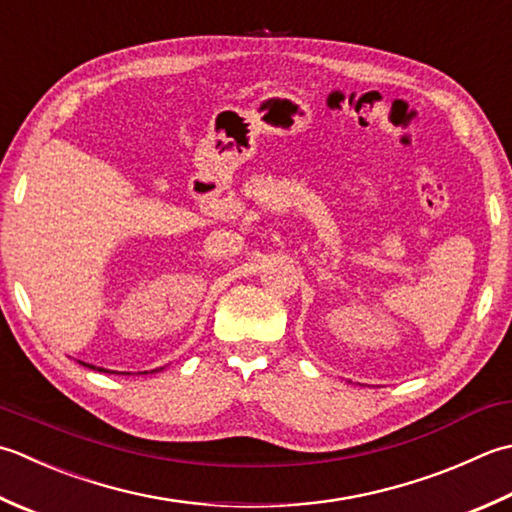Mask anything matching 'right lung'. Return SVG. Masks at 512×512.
<instances>
[{"mask_svg":"<svg viewBox=\"0 0 512 512\" xmlns=\"http://www.w3.org/2000/svg\"><path fill=\"white\" fill-rule=\"evenodd\" d=\"M84 364V362H82ZM84 366H88V368H93V370H99V373H110V370H104V368H97V366H90V364H84Z\"/></svg>","mask_w":512,"mask_h":512,"instance_id":"obj_1","label":"right lung"}]
</instances>
